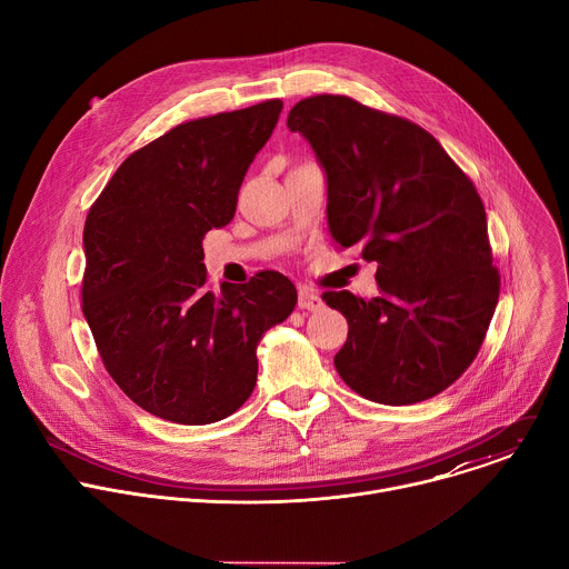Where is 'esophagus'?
<instances>
[{
	"label": "esophagus",
	"instance_id": "1",
	"mask_svg": "<svg viewBox=\"0 0 569 569\" xmlns=\"http://www.w3.org/2000/svg\"><path fill=\"white\" fill-rule=\"evenodd\" d=\"M297 306L301 310H317L321 308V297L317 292H312L310 288H299V299H297Z\"/></svg>",
	"mask_w": 569,
	"mask_h": 569
}]
</instances>
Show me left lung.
Segmentation results:
<instances>
[{"mask_svg":"<svg viewBox=\"0 0 569 569\" xmlns=\"http://www.w3.org/2000/svg\"><path fill=\"white\" fill-rule=\"evenodd\" d=\"M288 128L327 171L333 242L378 266L380 297L321 295L349 321L338 373L382 405L441 393L479 353L500 297L475 184L428 130L351 97H308Z\"/></svg>","mask_w":569,"mask_h":569,"instance_id":"obj_1","label":"left lung"}]
</instances>
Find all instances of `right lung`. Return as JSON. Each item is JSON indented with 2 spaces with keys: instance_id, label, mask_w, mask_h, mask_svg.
Here are the masks:
<instances>
[{
  "instance_id": "1",
  "label": "right lung",
  "mask_w": 569,
  "mask_h": 569,
  "mask_svg": "<svg viewBox=\"0 0 569 569\" xmlns=\"http://www.w3.org/2000/svg\"><path fill=\"white\" fill-rule=\"evenodd\" d=\"M283 103L184 121L126 157L90 207L83 315L141 410L182 426L233 415L257 385V345L297 290L274 270L209 288L204 233L224 227Z\"/></svg>"
}]
</instances>
